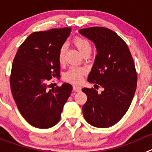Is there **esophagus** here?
Returning <instances> with one entry per match:
<instances>
[{"label":"esophagus","mask_w":152,"mask_h":152,"mask_svg":"<svg viewBox=\"0 0 152 152\" xmlns=\"http://www.w3.org/2000/svg\"><path fill=\"white\" fill-rule=\"evenodd\" d=\"M73 90L76 92H79V91H81V88H80V86H77V85H74L73 86Z\"/></svg>","instance_id":"1"}]
</instances>
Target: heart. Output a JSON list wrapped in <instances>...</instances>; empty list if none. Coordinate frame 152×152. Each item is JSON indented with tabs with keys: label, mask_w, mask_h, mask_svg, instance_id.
Masks as SVG:
<instances>
[{
	"label": "heart",
	"mask_w": 152,
	"mask_h": 152,
	"mask_svg": "<svg viewBox=\"0 0 152 152\" xmlns=\"http://www.w3.org/2000/svg\"><path fill=\"white\" fill-rule=\"evenodd\" d=\"M74 44L77 49V50L80 52L82 56L90 55L92 50L91 44L88 39L77 36L74 39ZM67 46L66 45H62L60 47L58 54V59L60 64H63L65 60V54H66ZM85 69L84 68L79 67H72L70 68L64 75V80L73 84H79L82 80L84 75H85Z\"/></svg>",
	"instance_id": "obj_1"
}]
</instances>
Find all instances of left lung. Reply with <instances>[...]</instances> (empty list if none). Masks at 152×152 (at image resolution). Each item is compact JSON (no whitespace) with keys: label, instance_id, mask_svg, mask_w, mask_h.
Here are the masks:
<instances>
[{"label":"left lung","instance_id":"left-lung-1","mask_svg":"<svg viewBox=\"0 0 152 152\" xmlns=\"http://www.w3.org/2000/svg\"><path fill=\"white\" fill-rule=\"evenodd\" d=\"M94 42L97 55L88 80L103 91L83 88L88 100L83 106L84 119L91 126L107 128L120 120L130 107L137 86L135 63L128 45L115 32L95 26L79 30Z\"/></svg>","mask_w":152,"mask_h":152}]
</instances>
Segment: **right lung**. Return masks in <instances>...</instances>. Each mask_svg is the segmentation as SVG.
I'll list each match as a JSON object with an SVG mask.
<instances>
[{
    "label": "right lung",
    "mask_w": 152,
    "mask_h": 152,
    "mask_svg": "<svg viewBox=\"0 0 152 152\" xmlns=\"http://www.w3.org/2000/svg\"><path fill=\"white\" fill-rule=\"evenodd\" d=\"M70 27L31 33L20 46L12 64V95L23 117L31 126L48 129L59 122L72 86L48 89L47 82L60 76L58 54L70 35Z\"/></svg>",
    "instance_id": "obj_1"
}]
</instances>
